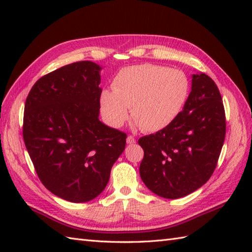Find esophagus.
<instances>
[{
	"label": "esophagus",
	"mask_w": 252,
	"mask_h": 252,
	"mask_svg": "<svg viewBox=\"0 0 252 252\" xmlns=\"http://www.w3.org/2000/svg\"><path fill=\"white\" fill-rule=\"evenodd\" d=\"M135 138H134V136H132V135H129L126 137V143L127 144H130V145H132V144H135Z\"/></svg>",
	"instance_id": "34e87169"
}]
</instances>
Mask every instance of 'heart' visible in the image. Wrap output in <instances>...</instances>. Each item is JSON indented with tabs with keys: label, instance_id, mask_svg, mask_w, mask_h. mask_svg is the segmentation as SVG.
Listing matches in <instances>:
<instances>
[{
	"label": "heart",
	"instance_id": "heart-1",
	"mask_svg": "<svg viewBox=\"0 0 252 252\" xmlns=\"http://www.w3.org/2000/svg\"><path fill=\"white\" fill-rule=\"evenodd\" d=\"M101 91L100 114L112 127H120L131 116L147 132H158L173 123L190 93L187 74L165 66L143 63L123 68Z\"/></svg>",
	"mask_w": 252,
	"mask_h": 252
}]
</instances>
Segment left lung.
<instances>
[{
	"label": "left lung",
	"instance_id": "8db88e82",
	"mask_svg": "<svg viewBox=\"0 0 252 252\" xmlns=\"http://www.w3.org/2000/svg\"><path fill=\"white\" fill-rule=\"evenodd\" d=\"M225 112L215 81L199 72L181 115L165 129L138 140L144 149L140 175L154 194L176 199L210 179L225 137Z\"/></svg>",
	"mask_w": 252,
	"mask_h": 252
}]
</instances>
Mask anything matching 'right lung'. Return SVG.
Wrapping results in <instances>:
<instances>
[{"label": "right lung", "mask_w": 252, "mask_h": 252, "mask_svg": "<svg viewBox=\"0 0 252 252\" xmlns=\"http://www.w3.org/2000/svg\"><path fill=\"white\" fill-rule=\"evenodd\" d=\"M101 67L84 61L45 74L26 99L24 141L47 189L71 202L97 197L126 148V133L99 121Z\"/></svg>", "instance_id": "add662e5"}]
</instances>
